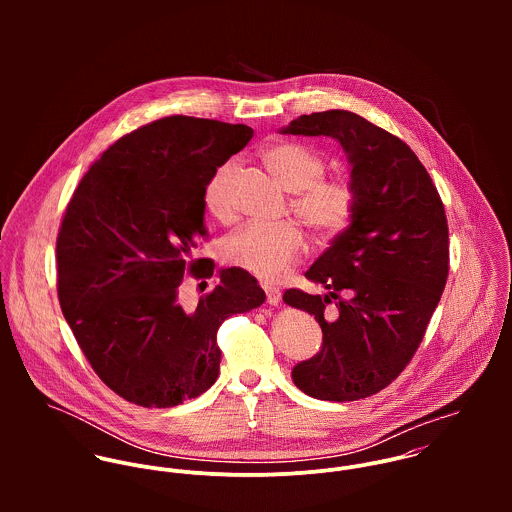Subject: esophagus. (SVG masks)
<instances>
[{"label":"esophagus","instance_id":"34e87169","mask_svg":"<svg viewBox=\"0 0 512 512\" xmlns=\"http://www.w3.org/2000/svg\"><path fill=\"white\" fill-rule=\"evenodd\" d=\"M264 292L268 297V303L270 305H278L282 301V290L280 288H274V286H264Z\"/></svg>","mask_w":512,"mask_h":512}]
</instances>
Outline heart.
<instances>
[{
	"instance_id": "obj_1",
	"label": "heart",
	"mask_w": 512,
	"mask_h": 512,
	"mask_svg": "<svg viewBox=\"0 0 512 512\" xmlns=\"http://www.w3.org/2000/svg\"><path fill=\"white\" fill-rule=\"evenodd\" d=\"M262 161L293 193L292 211L321 236L339 234L353 217L357 205L355 185L345 177H323L325 157L307 144L278 142L262 149ZM234 163L226 161L205 187V209L215 219L230 217L228 179ZM305 252V234L295 222H248L234 230L222 244L228 264L262 280H278L290 272Z\"/></svg>"
}]
</instances>
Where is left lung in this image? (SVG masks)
Here are the masks:
<instances>
[{
    "instance_id": "1",
    "label": "left lung",
    "mask_w": 512,
    "mask_h": 512,
    "mask_svg": "<svg viewBox=\"0 0 512 512\" xmlns=\"http://www.w3.org/2000/svg\"><path fill=\"white\" fill-rule=\"evenodd\" d=\"M280 132L333 138L357 191L349 226L305 272L327 293H284V303L315 315L323 331L321 351L293 368V382L317 400H361L410 363L438 307L449 270L443 203L416 153L359 114L315 112ZM331 298L338 315L325 320Z\"/></svg>"
}]
</instances>
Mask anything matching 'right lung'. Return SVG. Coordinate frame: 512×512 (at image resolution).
<instances>
[{
	"instance_id": "obj_1",
	"label": "right lung",
	"mask_w": 512,
	"mask_h": 512,
	"mask_svg": "<svg viewBox=\"0 0 512 512\" xmlns=\"http://www.w3.org/2000/svg\"><path fill=\"white\" fill-rule=\"evenodd\" d=\"M252 136L244 124L161 118L108 147L74 191L57 238L61 309L94 372L128 402L201 396L219 376L220 323L266 301L242 268L219 270L195 309L179 301L185 274H215L191 260L207 234L205 187Z\"/></svg>"
}]
</instances>
